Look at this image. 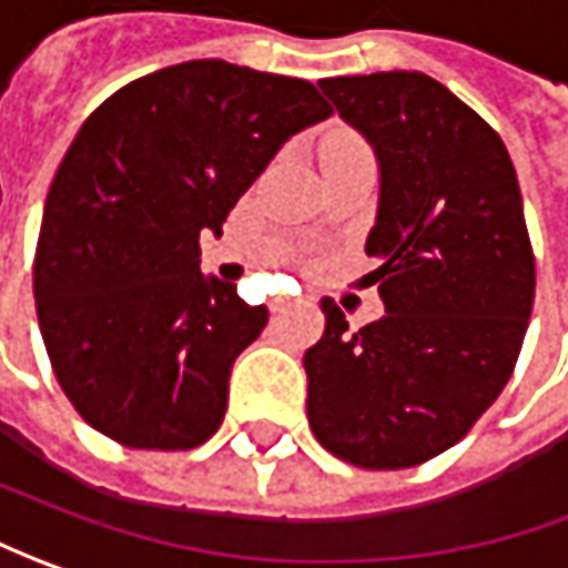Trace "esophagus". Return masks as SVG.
Wrapping results in <instances>:
<instances>
[{
	"label": "esophagus",
	"mask_w": 568,
	"mask_h": 568,
	"mask_svg": "<svg viewBox=\"0 0 568 568\" xmlns=\"http://www.w3.org/2000/svg\"><path fill=\"white\" fill-rule=\"evenodd\" d=\"M295 304H304V298H276L270 307H273V314H283V311L295 307Z\"/></svg>",
	"instance_id": "1"
}]
</instances>
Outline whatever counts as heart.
<instances>
[{"instance_id":"b5f03b06","label":"heart","mask_w":568,"mask_h":568,"mask_svg":"<svg viewBox=\"0 0 568 568\" xmlns=\"http://www.w3.org/2000/svg\"><path fill=\"white\" fill-rule=\"evenodd\" d=\"M348 148H362L355 138H348V134H329L326 141H323V150H348Z\"/></svg>"}]
</instances>
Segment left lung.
I'll return each mask as SVG.
<instances>
[{"mask_svg": "<svg viewBox=\"0 0 568 568\" xmlns=\"http://www.w3.org/2000/svg\"><path fill=\"white\" fill-rule=\"evenodd\" d=\"M381 166L367 257L381 321L326 329L304 352L307 420L358 468H412L459 443L513 377L535 304V254L509 150L420 71L323 78Z\"/></svg>", "mask_w": 568, "mask_h": 568, "instance_id": "obj_1", "label": "left lung"}]
</instances>
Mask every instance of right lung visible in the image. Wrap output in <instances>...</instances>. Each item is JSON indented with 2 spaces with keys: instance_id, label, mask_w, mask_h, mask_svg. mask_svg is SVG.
<instances>
[{
  "instance_id": "obj_1",
  "label": "right lung",
  "mask_w": 568,
  "mask_h": 568,
  "mask_svg": "<svg viewBox=\"0 0 568 568\" xmlns=\"http://www.w3.org/2000/svg\"><path fill=\"white\" fill-rule=\"evenodd\" d=\"M333 109L311 81L194 59L93 109L52 179L33 298L55 381L78 415L131 449L216 434L235 358L266 307L201 273V232L292 134Z\"/></svg>"
}]
</instances>
